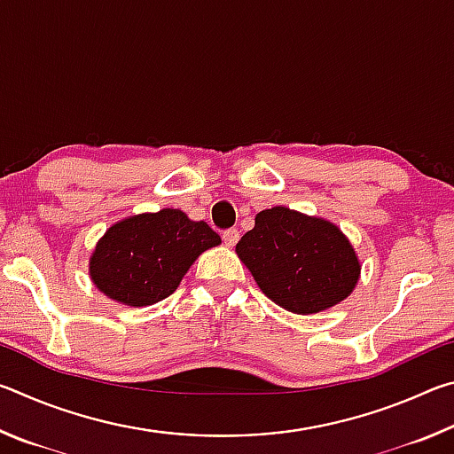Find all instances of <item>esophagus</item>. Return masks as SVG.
Masks as SVG:
<instances>
[{"label":"esophagus","mask_w":454,"mask_h":454,"mask_svg":"<svg viewBox=\"0 0 454 454\" xmlns=\"http://www.w3.org/2000/svg\"><path fill=\"white\" fill-rule=\"evenodd\" d=\"M238 238H240V232H238L236 228H228L224 230V234H222V240L228 246H234L238 242Z\"/></svg>","instance_id":"1"}]
</instances>
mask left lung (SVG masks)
<instances>
[{"label":"left lung","mask_w":454,"mask_h":454,"mask_svg":"<svg viewBox=\"0 0 454 454\" xmlns=\"http://www.w3.org/2000/svg\"><path fill=\"white\" fill-rule=\"evenodd\" d=\"M236 252L260 290L296 314L326 310L356 286L360 264L334 224L284 206L262 210Z\"/></svg>","instance_id":"1"}]
</instances>
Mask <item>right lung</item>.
<instances>
[{"label": "right lung", "instance_id": "right-lung-1", "mask_svg": "<svg viewBox=\"0 0 454 454\" xmlns=\"http://www.w3.org/2000/svg\"><path fill=\"white\" fill-rule=\"evenodd\" d=\"M218 244L206 222H192L182 210L140 214L107 230L91 254L90 274L112 301L150 306L170 296L192 262Z\"/></svg>", "mask_w": 454, "mask_h": 454}]
</instances>
